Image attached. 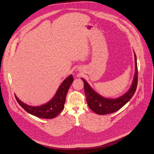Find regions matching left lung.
Returning <instances> with one entry per match:
<instances>
[{
	"label": "left lung",
	"mask_w": 154,
	"mask_h": 154,
	"mask_svg": "<svg viewBox=\"0 0 154 154\" xmlns=\"http://www.w3.org/2000/svg\"><path fill=\"white\" fill-rule=\"evenodd\" d=\"M135 73L130 89L123 96L118 99H106L93 90L85 79H82L84 82V87L86 100L88 107L98 115H106L114 113L128 102L134 96L137 85V56L135 53Z\"/></svg>",
	"instance_id": "8db88e82"
}]
</instances>
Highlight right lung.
<instances>
[{
  "label": "right lung",
  "instance_id": "add662e5",
  "mask_svg": "<svg viewBox=\"0 0 154 154\" xmlns=\"http://www.w3.org/2000/svg\"><path fill=\"white\" fill-rule=\"evenodd\" d=\"M73 80L72 75H69L59 87L51 100L40 106H29L19 100L16 96L15 98L19 104L28 113L40 118L52 119L60 114L64 109L67 93Z\"/></svg>",
  "mask_w": 154,
  "mask_h": 154
}]
</instances>
